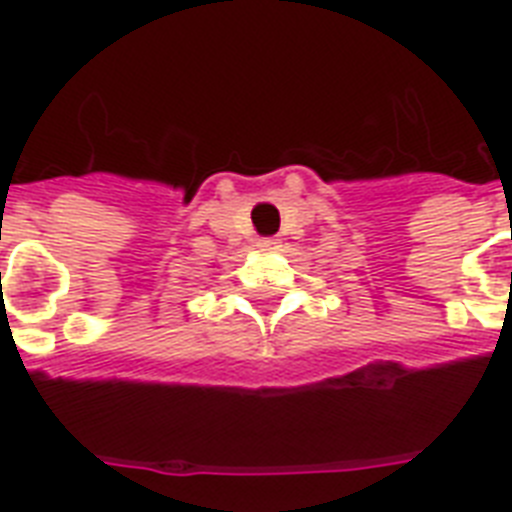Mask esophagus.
<instances>
[{
    "instance_id": "1",
    "label": "esophagus",
    "mask_w": 512,
    "mask_h": 512,
    "mask_svg": "<svg viewBox=\"0 0 512 512\" xmlns=\"http://www.w3.org/2000/svg\"><path fill=\"white\" fill-rule=\"evenodd\" d=\"M255 247L260 249V252H279V249H281V239H273V236H271V239H260L255 244Z\"/></svg>"
}]
</instances>
